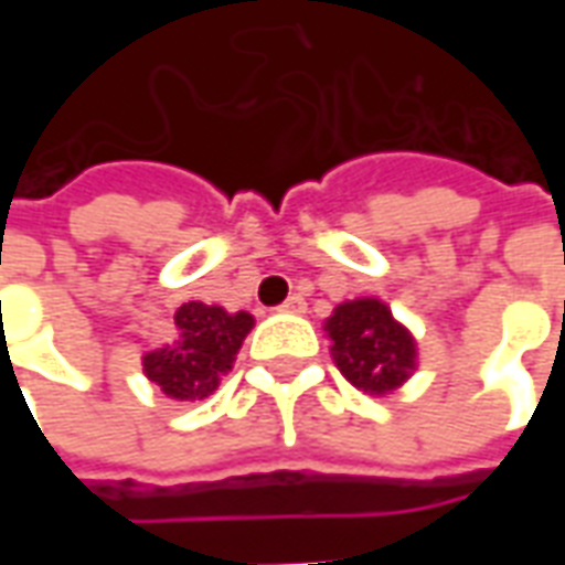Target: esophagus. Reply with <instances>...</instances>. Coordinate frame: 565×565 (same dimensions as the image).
Here are the masks:
<instances>
[{
	"label": "esophagus",
	"instance_id": "esophagus-1",
	"mask_svg": "<svg viewBox=\"0 0 565 565\" xmlns=\"http://www.w3.org/2000/svg\"><path fill=\"white\" fill-rule=\"evenodd\" d=\"M281 311H287V315H302V311H306V299H302L299 294H294L287 302H284Z\"/></svg>",
	"mask_w": 565,
	"mask_h": 565
}]
</instances>
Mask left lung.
Here are the masks:
<instances>
[{
  "mask_svg": "<svg viewBox=\"0 0 565 565\" xmlns=\"http://www.w3.org/2000/svg\"><path fill=\"white\" fill-rule=\"evenodd\" d=\"M323 330L332 342V360L356 391L393 393L417 369L415 335L405 330L381 299H351L335 306Z\"/></svg>",
  "mask_w": 565,
  "mask_h": 565,
  "instance_id": "left-lung-1",
  "label": "left lung"
}]
</instances>
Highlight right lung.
I'll return each mask as SVG.
<instances>
[{
    "instance_id": "right-lung-1",
    "label": "right lung",
    "mask_w": 565,
    "mask_h": 565,
    "mask_svg": "<svg viewBox=\"0 0 565 565\" xmlns=\"http://www.w3.org/2000/svg\"><path fill=\"white\" fill-rule=\"evenodd\" d=\"M178 339L141 356V366L160 391L181 403L205 399L233 369L235 354L254 327L247 311L230 315L221 306L184 302L174 311Z\"/></svg>"
}]
</instances>
